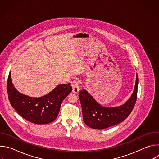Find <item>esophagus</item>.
<instances>
[{"label":"esophagus","instance_id":"obj_1","mask_svg":"<svg viewBox=\"0 0 159 159\" xmlns=\"http://www.w3.org/2000/svg\"><path fill=\"white\" fill-rule=\"evenodd\" d=\"M71 85H72V92L74 94L79 93V91H80V87H79V83L76 80H74L72 82Z\"/></svg>","mask_w":159,"mask_h":159}]
</instances>
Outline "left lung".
<instances>
[{
  "mask_svg": "<svg viewBox=\"0 0 159 159\" xmlns=\"http://www.w3.org/2000/svg\"><path fill=\"white\" fill-rule=\"evenodd\" d=\"M139 78L136 75L133 93L123 104L115 107H105L99 104L85 89L81 90L79 99L82 106L83 120L90 128L102 129L121 123L131 112L137 98Z\"/></svg>",
  "mask_w": 159,
  "mask_h": 159,
  "instance_id": "8db88e82",
  "label": "left lung"
}]
</instances>
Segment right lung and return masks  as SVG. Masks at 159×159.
<instances>
[{
	"instance_id": "right-lung-1",
	"label": "right lung",
	"mask_w": 159,
	"mask_h": 159,
	"mask_svg": "<svg viewBox=\"0 0 159 159\" xmlns=\"http://www.w3.org/2000/svg\"><path fill=\"white\" fill-rule=\"evenodd\" d=\"M7 90L12 107L27 121L38 124L50 123L57 117L62 101L72 92L70 84L58 85L50 93L33 98L19 93L14 87L9 73Z\"/></svg>"
}]
</instances>
